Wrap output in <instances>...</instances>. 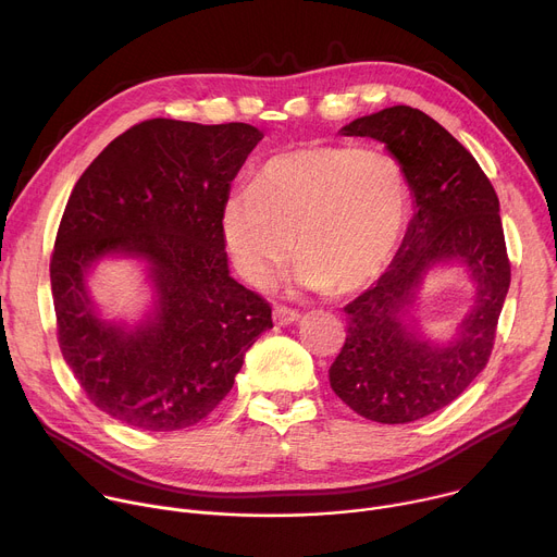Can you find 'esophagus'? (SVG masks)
I'll list each match as a JSON object with an SVG mask.
<instances>
[{"instance_id":"obj_1","label":"esophagus","mask_w":557,"mask_h":557,"mask_svg":"<svg viewBox=\"0 0 557 557\" xmlns=\"http://www.w3.org/2000/svg\"><path fill=\"white\" fill-rule=\"evenodd\" d=\"M273 320H275L277 326H286V324L297 322V320H299V313H297V311H290V309H286V307H275Z\"/></svg>"}]
</instances>
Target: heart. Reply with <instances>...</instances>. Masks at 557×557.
I'll list each match as a JSON object with an SVG mask.
<instances>
[{
    "instance_id": "heart-1",
    "label": "heart",
    "mask_w": 557,
    "mask_h": 557,
    "mask_svg": "<svg viewBox=\"0 0 557 557\" xmlns=\"http://www.w3.org/2000/svg\"><path fill=\"white\" fill-rule=\"evenodd\" d=\"M411 209V184L386 150L305 144L271 156L256 184L222 205V233L246 282L269 286L295 239L297 286L358 293L380 277Z\"/></svg>"
}]
</instances>
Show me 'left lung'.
<instances>
[{"instance_id": "1", "label": "left lung", "mask_w": 557, "mask_h": 557, "mask_svg": "<svg viewBox=\"0 0 557 557\" xmlns=\"http://www.w3.org/2000/svg\"><path fill=\"white\" fill-rule=\"evenodd\" d=\"M339 133L386 144L409 175L416 213L388 271L344 307L346 342L329 380L362 418L407 424L462 395L491 358L511 284L499 199L469 150L418 109L391 107ZM446 261L470 271L476 295L454 342L431 345L406 315L428 271Z\"/></svg>"}]
</instances>
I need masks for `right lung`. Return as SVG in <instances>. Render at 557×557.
<instances>
[{"instance_id":"obj_1","label":"right lung","mask_w":557,"mask_h":557,"mask_svg":"<svg viewBox=\"0 0 557 557\" xmlns=\"http://www.w3.org/2000/svg\"><path fill=\"white\" fill-rule=\"evenodd\" d=\"M262 137L242 122L146 120L77 180L50 258L58 342L113 420L156 433L201 422L273 329L269 301L228 275L222 233L224 197ZM104 255L139 257L154 280L157 311L131 332L87 297L85 273Z\"/></svg>"}]
</instances>
